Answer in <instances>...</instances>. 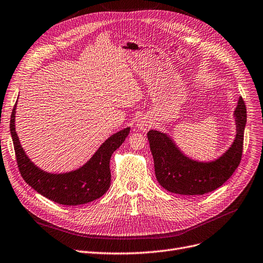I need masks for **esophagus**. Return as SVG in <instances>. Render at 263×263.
I'll list each match as a JSON object with an SVG mask.
<instances>
[{
  "label": "esophagus",
  "instance_id": "1",
  "mask_svg": "<svg viewBox=\"0 0 263 263\" xmlns=\"http://www.w3.org/2000/svg\"><path fill=\"white\" fill-rule=\"evenodd\" d=\"M136 127H138L140 130L142 131H147L152 127V121L148 119V118H141L138 123H136Z\"/></svg>",
  "mask_w": 263,
  "mask_h": 263
}]
</instances>
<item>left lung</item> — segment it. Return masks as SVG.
<instances>
[{
    "label": "left lung",
    "instance_id": "1",
    "mask_svg": "<svg viewBox=\"0 0 263 263\" xmlns=\"http://www.w3.org/2000/svg\"><path fill=\"white\" fill-rule=\"evenodd\" d=\"M236 134L233 143L217 159L198 161L182 153L166 133L151 130L147 133L154 157L157 180L165 190L185 196H201L219 188L231 177L241 162L246 106L242 98L233 112Z\"/></svg>",
    "mask_w": 263,
    "mask_h": 263
}]
</instances>
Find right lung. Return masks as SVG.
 <instances>
[{
  "mask_svg": "<svg viewBox=\"0 0 263 263\" xmlns=\"http://www.w3.org/2000/svg\"><path fill=\"white\" fill-rule=\"evenodd\" d=\"M16 108L17 102L10 117V134L20 174L29 186L62 205L86 204L104 195L110 186V157L124 142L130 127L110 135L81 167L65 173H48L34 164L22 148L15 127Z\"/></svg>",
  "mask_w": 263,
  "mask_h": 263,
  "instance_id": "right-lung-1",
  "label": "right lung"
}]
</instances>
